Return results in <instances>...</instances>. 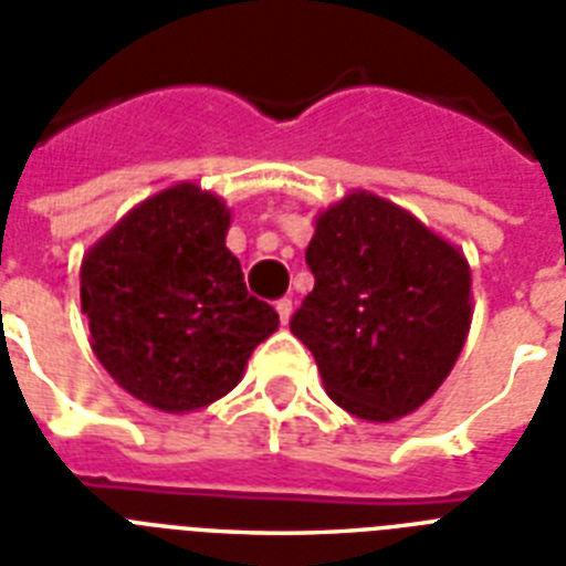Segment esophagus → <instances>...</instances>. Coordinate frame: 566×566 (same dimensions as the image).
Listing matches in <instances>:
<instances>
[{
  "label": "esophagus",
  "mask_w": 566,
  "mask_h": 566,
  "mask_svg": "<svg viewBox=\"0 0 566 566\" xmlns=\"http://www.w3.org/2000/svg\"><path fill=\"white\" fill-rule=\"evenodd\" d=\"M275 311H279V319H282V326H287V319L293 314V302L291 300H279L275 302Z\"/></svg>",
  "instance_id": "esophagus-1"
}]
</instances>
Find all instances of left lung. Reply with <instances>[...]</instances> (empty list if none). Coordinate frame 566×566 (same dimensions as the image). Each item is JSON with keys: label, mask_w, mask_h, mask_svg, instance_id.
Wrapping results in <instances>:
<instances>
[{"label": "left lung", "mask_w": 566, "mask_h": 566, "mask_svg": "<svg viewBox=\"0 0 566 566\" xmlns=\"http://www.w3.org/2000/svg\"><path fill=\"white\" fill-rule=\"evenodd\" d=\"M305 261L314 291L291 332L326 394L367 422L417 411L455 367L473 319L461 249L399 205L353 190L319 213Z\"/></svg>", "instance_id": "left-lung-1"}]
</instances>
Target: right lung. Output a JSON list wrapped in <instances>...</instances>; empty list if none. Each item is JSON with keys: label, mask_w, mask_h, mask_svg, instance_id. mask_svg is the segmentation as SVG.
<instances>
[{"label": "right lung", "mask_w": 566, "mask_h": 566, "mask_svg": "<svg viewBox=\"0 0 566 566\" xmlns=\"http://www.w3.org/2000/svg\"><path fill=\"white\" fill-rule=\"evenodd\" d=\"M220 196L181 181L123 217L82 261V311L99 364L167 413L217 402L279 328L226 247Z\"/></svg>", "instance_id": "obj_1"}]
</instances>
